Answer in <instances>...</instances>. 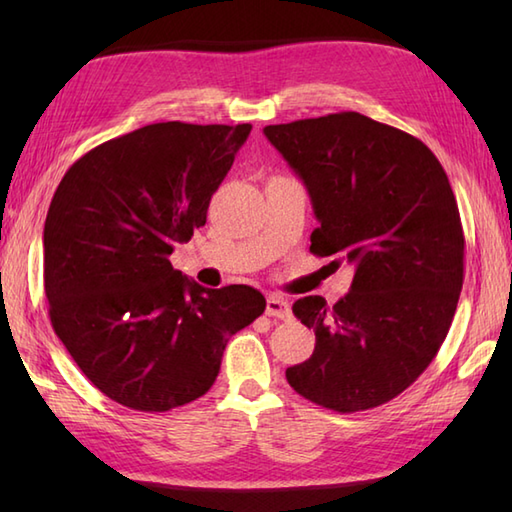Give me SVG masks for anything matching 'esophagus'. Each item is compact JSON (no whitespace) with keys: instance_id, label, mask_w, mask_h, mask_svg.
Here are the masks:
<instances>
[{"instance_id":"34e87169","label":"esophagus","mask_w":512,"mask_h":512,"mask_svg":"<svg viewBox=\"0 0 512 512\" xmlns=\"http://www.w3.org/2000/svg\"><path fill=\"white\" fill-rule=\"evenodd\" d=\"M266 314L268 317H275V319H290V303L279 297V295H268L266 299Z\"/></svg>"}]
</instances>
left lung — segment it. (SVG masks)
Listing matches in <instances>:
<instances>
[{
	"instance_id": "8db88e82",
	"label": "left lung",
	"mask_w": 512,
	"mask_h": 512,
	"mask_svg": "<svg viewBox=\"0 0 512 512\" xmlns=\"http://www.w3.org/2000/svg\"><path fill=\"white\" fill-rule=\"evenodd\" d=\"M264 134L308 189L310 253L356 268L334 306L317 295L292 306L317 343L288 383L341 413L383 405L429 367L458 308L464 233L447 173L422 140L358 112Z\"/></svg>"
}]
</instances>
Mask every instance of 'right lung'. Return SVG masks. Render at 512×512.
Masks as SVG:
<instances>
[{
  "instance_id": "obj_1",
  "label": "right lung",
  "mask_w": 512,
  "mask_h": 512,
  "mask_svg": "<svg viewBox=\"0 0 512 512\" xmlns=\"http://www.w3.org/2000/svg\"><path fill=\"white\" fill-rule=\"evenodd\" d=\"M253 125L154 123L65 171L43 226L50 321L81 372L136 411L204 396L228 339L266 310L250 286L204 288L169 262L206 224Z\"/></svg>"
}]
</instances>
